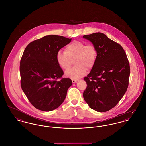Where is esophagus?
Masks as SVG:
<instances>
[{"mask_svg": "<svg viewBox=\"0 0 146 146\" xmlns=\"http://www.w3.org/2000/svg\"><path fill=\"white\" fill-rule=\"evenodd\" d=\"M72 83H76L78 80H76V79H72Z\"/></svg>", "mask_w": 146, "mask_h": 146, "instance_id": "34e87169", "label": "esophagus"}]
</instances>
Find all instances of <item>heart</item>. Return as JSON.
<instances>
[{"label":"heart","instance_id":"b5f03b06","mask_svg":"<svg viewBox=\"0 0 146 146\" xmlns=\"http://www.w3.org/2000/svg\"><path fill=\"white\" fill-rule=\"evenodd\" d=\"M97 50L94 45L75 41L68 44L64 51H58L56 54L57 62L60 68L68 70L72 60L76 65L66 72V75L72 79H78L84 76L87 68H92L97 58Z\"/></svg>","mask_w":146,"mask_h":146}]
</instances>
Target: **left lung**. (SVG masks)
Instances as JSON below:
<instances>
[{
  "label": "left lung",
  "instance_id": "1",
  "mask_svg": "<svg viewBox=\"0 0 146 146\" xmlns=\"http://www.w3.org/2000/svg\"><path fill=\"white\" fill-rule=\"evenodd\" d=\"M83 38L97 50V58L87 77L83 98L89 107L98 112L111 110L120 102L128 86L130 67L126 54L120 44L106 35L95 33Z\"/></svg>",
  "mask_w": 146,
  "mask_h": 146
}]
</instances>
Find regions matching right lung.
Segmentation results:
<instances>
[{
	"label": "right lung",
	"instance_id": "add662e5",
	"mask_svg": "<svg viewBox=\"0 0 146 146\" xmlns=\"http://www.w3.org/2000/svg\"><path fill=\"white\" fill-rule=\"evenodd\" d=\"M72 38L50 35L26 46L20 64L21 88L31 104L43 111H51L64 102L72 82L63 78L56 60L57 52ZM60 78V81L57 79Z\"/></svg>",
	"mask_w": 146,
	"mask_h": 146
}]
</instances>
